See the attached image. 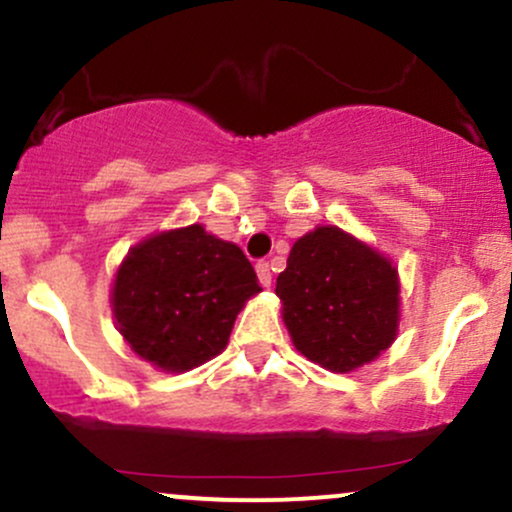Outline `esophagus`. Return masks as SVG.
<instances>
[{
  "mask_svg": "<svg viewBox=\"0 0 512 512\" xmlns=\"http://www.w3.org/2000/svg\"><path fill=\"white\" fill-rule=\"evenodd\" d=\"M255 272H257V279H260L262 286H272V269H269L267 262H257Z\"/></svg>",
  "mask_w": 512,
  "mask_h": 512,
  "instance_id": "34e87169",
  "label": "esophagus"
}]
</instances>
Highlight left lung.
<instances>
[{
	"mask_svg": "<svg viewBox=\"0 0 512 512\" xmlns=\"http://www.w3.org/2000/svg\"><path fill=\"white\" fill-rule=\"evenodd\" d=\"M276 296L296 349L334 373L370 363L397 337V269L337 226L293 243Z\"/></svg>",
	"mask_w": 512,
	"mask_h": 512,
	"instance_id": "1",
	"label": "left lung"
}]
</instances>
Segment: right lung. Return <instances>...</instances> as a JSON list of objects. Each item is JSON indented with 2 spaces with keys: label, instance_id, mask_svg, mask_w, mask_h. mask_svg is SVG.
I'll return each instance as SVG.
<instances>
[{
  "label": "right lung",
  "instance_id": "right-lung-1",
  "mask_svg": "<svg viewBox=\"0 0 512 512\" xmlns=\"http://www.w3.org/2000/svg\"><path fill=\"white\" fill-rule=\"evenodd\" d=\"M257 274L238 245L199 223L134 245L113 286V313L125 342L151 366L182 373L219 356Z\"/></svg>",
  "mask_w": 512,
  "mask_h": 512
}]
</instances>
